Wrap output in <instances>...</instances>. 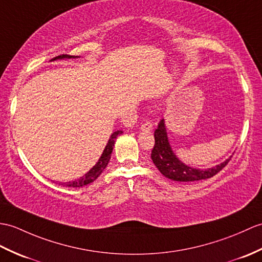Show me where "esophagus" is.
<instances>
[{"label": "esophagus", "mask_w": 262, "mask_h": 262, "mask_svg": "<svg viewBox=\"0 0 262 262\" xmlns=\"http://www.w3.org/2000/svg\"><path fill=\"white\" fill-rule=\"evenodd\" d=\"M142 130H151L153 129V124L150 121H145V123L141 126Z\"/></svg>", "instance_id": "obj_1"}]
</instances>
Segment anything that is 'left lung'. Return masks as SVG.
<instances>
[{
	"instance_id": "left-lung-1",
	"label": "left lung",
	"mask_w": 262,
	"mask_h": 262,
	"mask_svg": "<svg viewBox=\"0 0 262 262\" xmlns=\"http://www.w3.org/2000/svg\"><path fill=\"white\" fill-rule=\"evenodd\" d=\"M155 144L151 149V161L155 164V166L159 168V171L167 179L178 182H193L210 179L221 171L223 167H226L227 164L230 162L228 159L226 162L221 163L220 165L208 169H198L185 165L182 163L178 157L175 156L171 148V145L168 143L167 134L164 119L160 121L157 129L154 132Z\"/></svg>"
}]
</instances>
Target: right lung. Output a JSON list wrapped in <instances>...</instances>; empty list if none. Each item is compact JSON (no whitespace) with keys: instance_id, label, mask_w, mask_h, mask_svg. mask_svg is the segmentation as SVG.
<instances>
[{"instance_id":"1","label":"right lung","mask_w":262,"mask_h":262,"mask_svg":"<svg viewBox=\"0 0 262 262\" xmlns=\"http://www.w3.org/2000/svg\"><path fill=\"white\" fill-rule=\"evenodd\" d=\"M58 58H76V57L68 56V54H62V56H58ZM121 133L123 132L117 130V132H114L112 134V136H111V138H109V141L106 145L105 149H103V153L101 154L99 161L97 162L96 165L91 168L87 174H84V176H82V178H80L79 180L72 181V182H67V183H63V185L68 186V187H81V186H84V185L91 183V182H94L97 178H98V176L101 174V172L108 165L109 160H111V156L113 153L115 141H116L117 136L120 135Z\"/></svg>"}]
</instances>
